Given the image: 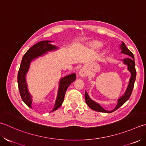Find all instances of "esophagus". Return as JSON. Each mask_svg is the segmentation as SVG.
Wrapping results in <instances>:
<instances>
[{"mask_svg":"<svg viewBox=\"0 0 146 146\" xmlns=\"http://www.w3.org/2000/svg\"><path fill=\"white\" fill-rule=\"evenodd\" d=\"M87 73H88V72H87V70H86L85 68H82V69H81V70H79V75L81 77H84L87 76Z\"/></svg>","mask_w":146,"mask_h":146,"instance_id":"esophagus-1","label":"esophagus"}]
</instances>
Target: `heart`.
I'll return each instance as SVG.
<instances>
[{"mask_svg":"<svg viewBox=\"0 0 146 146\" xmlns=\"http://www.w3.org/2000/svg\"><path fill=\"white\" fill-rule=\"evenodd\" d=\"M101 46H102V43L100 42H98V41H95V42L92 43L90 44V46L93 49H97L99 48V47H100Z\"/></svg>","mask_w":146,"mask_h":146,"instance_id":"b5f03b06","label":"heart"}]
</instances>
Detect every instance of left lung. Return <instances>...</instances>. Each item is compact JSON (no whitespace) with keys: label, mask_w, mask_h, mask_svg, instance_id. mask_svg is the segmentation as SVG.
<instances>
[{"label":"left lung","mask_w":146,"mask_h":146,"mask_svg":"<svg viewBox=\"0 0 146 146\" xmlns=\"http://www.w3.org/2000/svg\"><path fill=\"white\" fill-rule=\"evenodd\" d=\"M120 48L121 50V53H123V54H125L130 56L129 58H124L121 60L123 62V64L127 65L128 70L130 72V74H131V76H130V78L129 79V82L127 88V90L122 96L118 98L117 106H115V108L113 110H111V111L106 110L104 109L99 103L95 102L94 101L91 100L90 97L89 96L87 92L86 91L85 92L86 103L88 105V106L90 107L91 109L93 110L99 111V112H103V113H112L113 111L117 110L118 108H119L120 106H122L123 104L129 99V98L130 97V95L132 94L133 86H134V82L135 81V77H136V70H135V67L134 56H133V53L127 48V46H125V44L123 42H121V44H120Z\"/></svg>","instance_id":"1"}]
</instances>
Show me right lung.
Masks as SVG:
<instances>
[{"label": "right lung", "instance_id": "right-lung-1", "mask_svg": "<svg viewBox=\"0 0 146 146\" xmlns=\"http://www.w3.org/2000/svg\"><path fill=\"white\" fill-rule=\"evenodd\" d=\"M53 41L44 40L35 44L29 48L22 58L21 63L19 67V70L17 74V83L19 93L23 101L26 105L30 108H32V95L29 92L28 88L27 82H26V75L30 67L31 62L35 59L43 56L48 52L55 51L58 49V47L53 45L51 43ZM76 74L73 73L65 76L60 79L58 83V90L57 96L55 100V103L53 108L51 111H53L60 107L64 102L65 93L67 88L71 83L76 80Z\"/></svg>", "mask_w": 146, "mask_h": 146}]
</instances>
